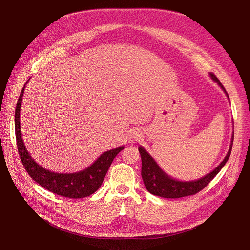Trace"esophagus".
<instances>
[{"label": "esophagus", "mask_w": 250, "mask_h": 250, "mask_svg": "<svg viewBox=\"0 0 250 250\" xmlns=\"http://www.w3.org/2000/svg\"><path fill=\"white\" fill-rule=\"evenodd\" d=\"M130 137H131V139H132V140L139 139V138L141 137V131H140L139 129H135V130H133V131H132V133H131V135H130Z\"/></svg>", "instance_id": "esophagus-1"}]
</instances>
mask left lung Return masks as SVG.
<instances>
[{"instance_id":"1","label":"left lung","mask_w":250,"mask_h":250,"mask_svg":"<svg viewBox=\"0 0 250 250\" xmlns=\"http://www.w3.org/2000/svg\"><path fill=\"white\" fill-rule=\"evenodd\" d=\"M209 75L213 81H216L219 84V86L223 89V91L226 93L227 97L229 98V95L226 89L224 88L220 80L216 77V75L212 73H209ZM232 142H233V134L231 136V144H230L229 152L225 157V159L221 162V164L216 169H213L211 172L207 174L206 176L193 181H178L174 179V178L168 176L158 166V164L149 155V153L144 147L139 146L138 150L141 156V176H142V180H144V183L146 185V188L150 194L159 196L162 198H167V199H177V198H182V197L197 194L198 192L202 191L225 166V164L229 160L231 153Z\"/></svg>"}]
</instances>
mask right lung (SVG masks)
<instances>
[{"label": "right lung", "instance_id": "add662e5", "mask_svg": "<svg viewBox=\"0 0 250 250\" xmlns=\"http://www.w3.org/2000/svg\"><path fill=\"white\" fill-rule=\"evenodd\" d=\"M24 88L25 85L19 97L15 113L17 146L24 169L32 180L56 195L71 199H80L94 194L101 187L113 160L124 149V146L104 152L92 165L79 172L69 174L55 173L42 167L31 158L21 137L20 114Z\"/></svg>", "mask_w": 250, "mask_h": 250}]
</instances>
